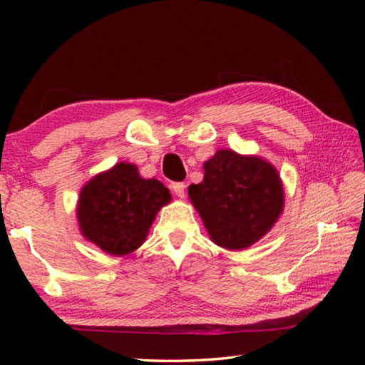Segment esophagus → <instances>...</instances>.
<instances>
[{"label": "esophagus", "instance_id": "34e87169", "mask_svg": "<svg viewBox=\"0 0 365 365\" xmlns=\"http://www.w3.org/2000/svg\"><path fill=\"white\" fill-rule=\"evenodd\" d=\"M170 188H173V191L175 192L178 197L185 196V185L182 182H174L173 185H170Z\"/></svg>", "mask_w": 365, "mask_h": 365}]
</instances>
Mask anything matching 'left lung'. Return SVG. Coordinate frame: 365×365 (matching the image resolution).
Masks as SVG:
<instances>
[{"label": "left lung", "mask_w": 365, "mask_h": 365, "mask_svg": "<svg viewBox=\"0 0 365 365\" xmlns=\"http://www.w3.org/2000/svg\"><path fill=\"white\" fill-rule=\"evenodd\" d=\"M204 169V180L190 185L188 195L216 245L245 250L273 227L284 190L269 163L222 149Z\"/></svg>", "instance_id": "8db88e82"}]
</instances>
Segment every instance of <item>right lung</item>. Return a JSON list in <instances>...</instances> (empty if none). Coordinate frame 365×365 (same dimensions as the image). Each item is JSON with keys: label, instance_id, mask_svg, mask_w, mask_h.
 <instances>
[{"label": "right lung", "instance_id": "right-lung-1", "mask_svg": "<svg viewBox=\"0 0 365 365\" xmlns=\"http://www.w3.org/2000/svg\"><path fill=\"white\" fill-rule=\"evenodd\" d=\"M169 190L155 178L145 180L133 165L119 163L83 188L78 221L83 235L108 254L123 255L143 245Z\"/></svg>", "mask_w": 365, "mask_h": 365}]
</instances>
